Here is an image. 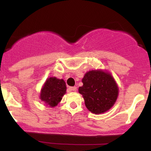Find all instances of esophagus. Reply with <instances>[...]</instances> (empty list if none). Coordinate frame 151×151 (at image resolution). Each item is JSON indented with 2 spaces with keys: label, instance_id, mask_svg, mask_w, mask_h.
Segmentation results:
<instances>
[{
  "label": "esophagus",
  "instance_id": "esophagus-1",
  "mask_svg": "<svg viewBox=\"0 0 151 151\" xmlns=\"http://www.w3.org/2000/svg\"><path fill=\"white\" fill-rule=\"evenodd\" d=\"M69 90L70 91H76L77 90V87L76 86H70L69 87Z\"/></svg>",
  "mask_w": 151,
  "mask_h": 151
}]
</instances>
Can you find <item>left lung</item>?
<instances>
[{
	"label": "left lung",
	"mask_w": 151,
	"mask_h": 151,
	"mask_svg": "<svg viewBox=\"0 0 151 151\" xmlns=\"http://www.w3.org/2000/svg\"><path fill=\"white\" fill-rule=\"evenodd\" d=\"M79 87L86 107L95 114H103L114 105L119 96V87L113 76L106 71L93 70L87 72Z\"/></svg>",
	"instance_id": "1"
}]
</instances>
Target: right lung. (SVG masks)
I'll list each match as a JSON object with an SVG mask.
<instances>
[{
	"instance_id": "right-lung-1",
	"label": "right lung",
	"mask_w": 151,
	"mask_h": 151,
	"mask_svg": "<svg viewBox=\"0 0 151 151\" xmlns=\"http://www.w3.org/2000/svg\"><path fill=\"white\" fill-rule=\"evenodd\" d=\"M66 91L67 86L63 79L55 77H49L41 89L40 99L49 107H55L61 101Z\"/></svg>"
}]
</instances>
